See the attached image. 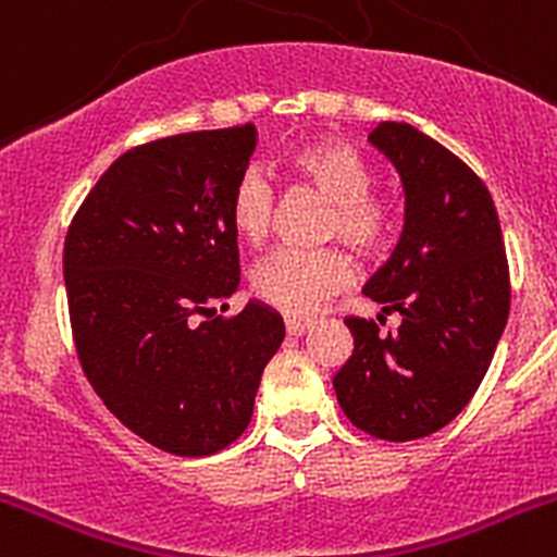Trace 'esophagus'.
I'll list each match as a JSON object with an SVG mask.
<instances>
[{"mask_svg":"<svg viewBox=\"0 0 557 557\" xmlns=\"http://www.w3.org/2000/svg\"><path fill=\"white\" fill-rule=\"evenodd\" d=\"M309 326H312V323L304 321V318H287V321H284V329H287V334H293V337H298V334H307Z\"/></svg>","mask_w":557,"mask_h":557,"instance_id":"1","label":"esophagus"}]
</instances>
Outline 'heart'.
I'll list each match as a JSON object with an SVG mask.
<instances>
[{
    "mask_svg": "<svg viewBox=\"0 0 557 557\" xmlns=\"http://www.w3.org/2000/svg\"><path fill=\"white\" fill-rule=\"evenodd\" d=\"M287 170L329 200L323 239H339L359 259H379L396 243L405 209L396 191L373 186V166L343 139H318L289 152ZM228 223L245 245H262L273 223V186L245 170L228 195ZM354 264L339 248H282L256 264L250 289L293 318H309L351 284Z\"/></svg>",
    "mask_w": 557,
    "mask_h": 557,
    "instance_id": "1",
    "label": "heart"
}]
</instances>
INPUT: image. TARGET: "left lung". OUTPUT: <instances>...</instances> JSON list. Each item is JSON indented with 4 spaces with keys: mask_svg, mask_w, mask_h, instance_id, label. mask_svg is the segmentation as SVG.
<instances>
[{
    "mask_svg": "<svg viewBox=\"0 0 557 557\" xmlns=\"http://www.w3.org/2000/svg\"><path fill=\"white\" fill-rule=\"evenodd\" d=\"M371 141L401 175L407 218L366 295L401 326L346 318L354 351L334 393L357 430L401 444L471 401L508 323L510 270L488 186L466 161L407 122H382Z\"/></svg>",
    "mask_w": 557,
    "mask_h": 557,
    "instance_id": "8db88e82",
    "label": "left lung"
}]
</instances>
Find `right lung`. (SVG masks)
Instances as JSON below:
<instances>
[{"mask_svg":"<svg viewBox=\"0 0 557 557\" xmlns=\"http://www.w3.org/2000/svg\"><path fill=\"white\" fill-rule=\"evenodd\" d=\"M253 150L250 122L131 147L66 231L83 373L127 430L170 455H214L243 435L284 339V321L262 304L211 318L239 284L228 195Z\"/></svg>","mask_w":557,"mask_h":557,"instance_id":"1","label":"right lung"}]
</instances>
